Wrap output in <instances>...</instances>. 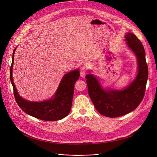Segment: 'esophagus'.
<instances>
[{
  "instance_id": "1",
  "label": "esophagus",
  "mask_w": 157,
  "mask_h": 157,
  "mask_svg": "<svg viewBox=\"0 0 157 157\" xmlns=\"http://www.w3.org/2000/svg\"><path fill=\"white\" fill-rule=\"evenodd\" d=\"M87 71V66H83L80 68V76L81 77H84L86 75Z\"/></svg>"
}]
</instances>
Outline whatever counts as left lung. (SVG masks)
Instances as JSON below:
<instances>
[{"instance_id": "1", "label": "left lung", "mask_w": 157, "mask_h": 157, "mask_svg": "<svg viewBox=\"0 0 157 157\" xmlns=\"http://www.w3.org/2000/svg\"><path fill=\"white\" fill-rule=\"evenodd\" d=\"M127 45L134 53L138 62V74L123 90L104 89L91 74L86 76L88 93L99 113L109 117H117L135 110L142 102L148 76L145 52L140 40L132 33L125 36Z\"/></svg>"}]
</instances>
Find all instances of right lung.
Listing matches in <instances>:
<instances>
[{"instance_id":"1","label":"right lung","mask_w":157,"mask_h":157,"mask_svg":"<svg viewBox=\"0 0 157 157\" xmlns=\"http://www.w3.org/2000/svg\"><path fill=\"white\" fill-rule=\"evenodd\" d=\"M15 50L12 55L10 78L14 97L18 106L26 114L42 121H55L68 116L71 109L75 84L80 75L79 70L70 71L63 76L52 99L42 102L29 101L19 96L13 81L12 69Z\"/></svg>"}]
</instances>
